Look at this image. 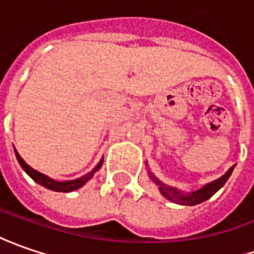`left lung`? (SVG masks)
Instances as JSON below:
<instances>
[{
    "label": "left lung",
    "mask_w": 254,
    "mask_h": 254,
    "mask_svg": "<svg viewBox=\"0 0 254 254\" xmlns=\"http://www.w3.org/2000/svg\"><path fill=\"white\" fill-rule=\"evenodd\" d=\"M233 168H235V166H232L222 178L216 179L215 182L207 183V185H204L202 189H199V190H196V192L189 193V194H183V193H181L179 190H176V189H173L171 186L163 185V183L159 182L152 173H149V175H150L152 181L159 186L160 193H162L166 199H169V200L175 202V203L193 206V204L202 203L204 200L210 199V197H212V196H213V194L227 182V179L230 178V175H232V172H233Z\"/></svg>",
    "instance_id": "1"
}]
</instances>
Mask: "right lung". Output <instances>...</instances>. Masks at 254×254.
Instances as JSON below:
<instances>
[{
  "instance_id": "add662e5",
  "label": "right lung",
  "mask_w": 254,
  "mask_h": 254,
  "mask_svg": "<svg viewBox=\"0 0 254 254\" xmlns=\"http://www.w3.org/2000/svg\"><path fill=\"white\" fill-rule=\"evenodd\" d=\"M15 155H17V159H18V162H19V165L22 166V169L27 172L28 175H29V176H31V178L35 181V182L39 183V185H41V186H44V188H47V189L55 190V192H72V190H76V189H79L81 186H83L85 183L88 182V181L92 178V175H94L95 172L98 171V169L102 166V162H104V160H101L94 171L89 172V173H86L85 176H81V178L75 179V181L57 182V181H52V179H51V178H48V176H45V175H42V173L37 172L35 169H32L29 165H27V163H25V160L19 156V153H18L17 150H15Z\"/></svg>"
}]
</instances>
